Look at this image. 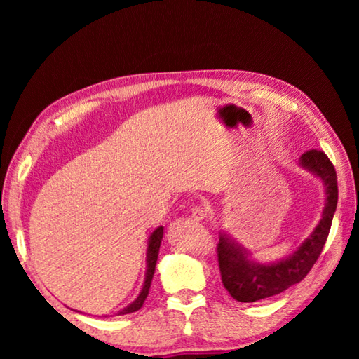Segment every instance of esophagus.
Listing matches in <instances>:
<instances>
[{"label":"esophagus","instance_id":"obj_1","mask_svg":"<svg viewBox=\"0 0 359 359\" xmlns=\"http://www.w3.org/2000/svg\"><path fill=\"white\" fill-rule=\"evenodd\" d=\"M205 217H208V214H205V210L203 208H194L191 210V218L194 222H204Z\"/></svg>","mask_w":359,"mask_h":359}]
</instances>
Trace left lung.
I'll use <instances>...</instances> for the list:
<instances>
[{"label":"left lung","mask_w":359,"mask_h":359,"mask_svg":"<svg viewBox=\"0 0 359 359\" xmlns=\"http://www.w3.org/2000/svg\"><path fill=\"white\" fill-rule=\"evenodd\" d=\"M299 166L323 182L325 208L317 226L293 253L272 263H258L250 252L228 231L218 234V266L223 287L239 302H257L276 296L299 283L318 259L330 234L337 208V175L332 163L321 150H309L299 158Z\"/></svg>","instance_id":"8db88e82"}]
</instances>
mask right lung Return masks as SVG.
<instances>
[{
    "instance_id": "1",
    "label": "right lung",
    "mask_w": 359,
    "mask_h": 359,
    "mask_svg": "<svg viewBox=\"0 0 359 359\" xmlns=\"http://www.w3.org/2000/svg\"><path fill=\"white\" fill-rule=\"evenodd\" d=\"M163 233H165V228L163 226H158L154 233L150 234L149 242H147V258H145V276H144V283H142V288L139 291V294L135 301L128 306L121 309L118 311V315H126V313H133V312H137L139 309L142 307V304L145 301V297L149 294V290H150V283H151V278H154L155 274V266H156V259H158V253H160V245H161V239H163Z\"/></svg>"
}]
</instances>
